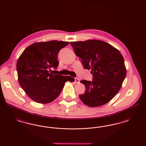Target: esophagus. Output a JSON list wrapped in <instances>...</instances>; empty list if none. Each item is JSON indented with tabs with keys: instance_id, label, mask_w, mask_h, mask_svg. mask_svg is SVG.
Segmentation results:
<instances>
[{
	"instance_id": "esophagus-1",
	"label": "esophagus",
	"mask_w": 146,
	"mask_h": 146,
	"mask_svg": "<svg viewBox=\"0 0 146 146\" xmlns=\"http://www.w3.org/2000/svg\"><path fill=\"white\" fill-rule=\"evenodd\" d=\"M75 82H76V83H79V79L78 78H75Z\"/></svg>"
}]
</instances>
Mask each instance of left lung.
<instances>
[{"label":"left lung","instance_id":"obj_1","mask_svg":"<svg viewBox=\"0 0 146 146\" xmlns=\"http://www.w3.org/2000/svg\"><path fill=\"white\" fill-rule=\"evenodd\" d=\"M84 68L91 70L92 81L82 80L86 90L79 95L84 104L95 107L108 103L120 89L126 74L124 60L119 51L98 40L70 42Z\"/></svg>","mask_w":146,"mask_h":146}]
</instances>
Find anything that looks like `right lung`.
<instances>
[{"label": "right lung", "instance_id": "1", "mask_svg": "<svg viewBox=\"0 0 146 146\" xmlns=\"http://www.w3.org/2000/svg\"><path fill=\"white\" fill-rule=\"evenodd\" d=\"M69 42L51 40L29 45L18 59L16 64L19 82L26 94L35 102L48 104L59 96L64 83L74 79L52 74L51 68L57 69L59 51Z\"/></svg>", "mask_w": 146, "mask_h": 146}]
</instances>
